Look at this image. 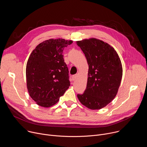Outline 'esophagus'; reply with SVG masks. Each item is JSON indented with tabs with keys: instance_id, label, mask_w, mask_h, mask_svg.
Returning a JSON list of instances; mask_svg holds the SVG:
<instances>
[{
	"instance_id": "34e87169",
	"label": "esophagus",
	"mask_w": 147,
	"mask_h": 147,
	"mask_svg": "<svg viewBox=\"0 0 147 147\" xmlns=\"http://www.w3.org/2000/svg\"><path fill=\"white\" fill-rule=\"evenodd\" d=\"M76 78H77V75H74V76H72V80H73V81H74V80L76 79Z\"/></svg>"
}]
</instances>
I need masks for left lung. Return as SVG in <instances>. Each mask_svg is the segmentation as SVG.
Masks as SVG:
<instances>
[{
	"instance_id": "8db88e82",
	"label": "left lung",
	"mask_w": 147,
	"mask_h": 147,
	"mask_svg": "<svg viewBox=\"0 0 147 147\" xmlns=\"http://www.w3.org/2000/svg\"><path fill=\"white\" fill-rule=\"evenodd\" d=\"M85 54L88 65L87 88L77 95L80 102L90 109L105 107L116 96L123 68L120 59L109 44L91 38L76 41Z\"/></svg>"
}]
</instances>
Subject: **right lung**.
Masks as SVG:
<instances>
[{"instance_id": "1", "label": "right lung", "mask_w": 147, "mask_h": 147, "mask_svg": "<svg viewBox=\"0 0 147 147\" xmlns=\"http://www.w3.org/2000/svg\"><path fill=\"white\" fill-rule=\"evenodd\" d=\"M72 40L49 39L38 44L31 53L26 66L27 87L38 105H55L69 88V70L63 51Z\"/></svg>"}]
</instances>
